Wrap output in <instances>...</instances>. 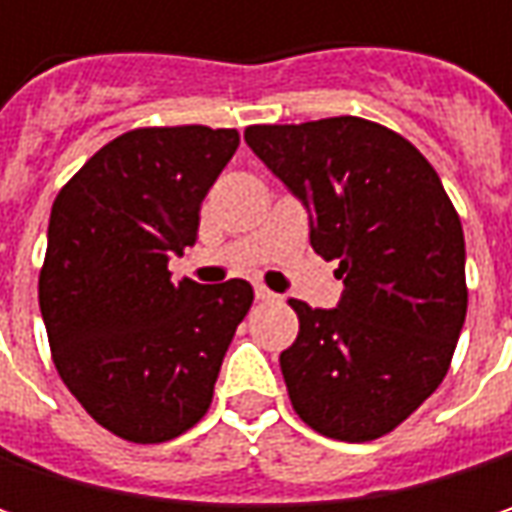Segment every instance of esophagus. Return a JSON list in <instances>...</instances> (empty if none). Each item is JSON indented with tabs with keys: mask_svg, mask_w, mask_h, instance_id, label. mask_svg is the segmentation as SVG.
Here are the masks:
<instances>
[{
	"mask_svg": "<svg viewBox=\"0 0 512 512\" xmlns=\"http://www.w3.org/2000/svg\"><path fill=\"white\" fill-rule=\"evenodd\" d=\"M255 299L257 302H272V299H278L272 290H266V287H255Z\"/></svg>",
	"mask_w": 512,
	"mask_h": 512,
	"instance_id": "34e87169",
	"label": "esophagus"
}]
</instances>
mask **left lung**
Returning <instances> with one entry per match:
<instances>
[{
	"label": "left lung",
	"mask_w": 512,
	"mask_h": 512,
	"mask_svg": "<svg viewBox=\"0 0 512 512\" xmlns=\"http://www.w3.org/2000/svg\"><path fill=\"white\" fill-rule=\"evenodd\" d=\"M246 142L308 207L314 252L344 278L332 311L290 299V403L320 436L373 442L451 367L468 308L460 216L424 154L376 121L255 124Z\"/></svg>",
	"instance_id": "1"
}]
</instances>
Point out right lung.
I'll return each instance as SVG.
<instances>
[{"label":"right lung","instance_id":"add662e5","mask_svg":"<svg viewBox=\"0 0 512 512\" xmlns=\"http://www.w3.org/2000/svg\"><path fill=\"white\" fill-rule=\"evenodd\" d=\"M237 130L139 127L91 156L55 195L38 302L67 391L109 433L156 445L195 427L228 344L255 302L243 278L171 281L198 237L201 201Z\"/></svg>","mask_w":512,"mask_h":512}]
</instances>
